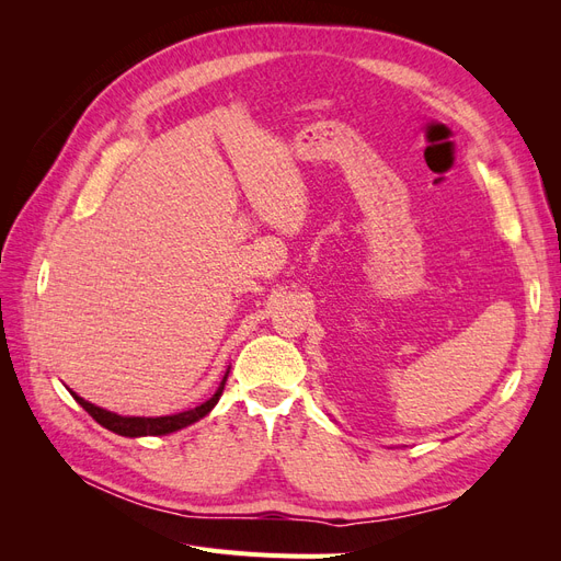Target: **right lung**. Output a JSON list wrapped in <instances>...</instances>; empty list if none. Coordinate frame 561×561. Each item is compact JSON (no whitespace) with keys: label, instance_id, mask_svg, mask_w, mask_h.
Returning a JSON list of instances; mask_svg holds the SVG:
<instances>
[{"label":"right lung","instance_id":"right-lung-1","mask_svg":"<svg viewBox=\"0 0 561 561\" xmlns=\"http://www.w3.org/2000/svg\"><path fill=\"white\" fill-rule=\"evenodd\" d=\"M227 377H229V371L225 375L222 383L217 386L215 396H213L210 400H206L203 404L194 407V410H186V412L171 414V416H122V414L107 412V410H103V407H95V404H91L89 400L79 398V396L75 393V390H70V393H72V398L83 407V410H87V412L100 423V426H105L107 431H112V433H116V435H124V437L168 435V433H175V431H180V428L192 426V423H196L198 419L210 414V410L217 404L219 396H222Z\"/></svg>","mask_w":561,"mask_h":561}]
</instances>
